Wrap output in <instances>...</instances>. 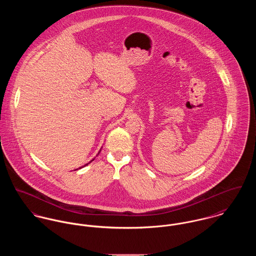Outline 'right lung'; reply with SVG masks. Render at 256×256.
<instances>
[{"instance_id": "add662e5", "label": "right lung", "mask_w": 256, "mask_h": 256, "mask_svg": "<svg viewBox=\"0 0 256 256\" xmlns=\"http://www.w3.org/2000/svg\"><path fill=\"white\" fill-rule=\"evenodd\" d=\"M101 149H102V148H101ZM101 149H100V151H101ZM100 151H99V152H98V154H99V153H100ZM98 154H97V155H96V156H98ZM94 159H95V158H94ZM94 159H92V160H91V161H90V162H89V163H87V164H86V165H84V166H82V167H80V169H82V168H84V167H86V166H87V165H88V164H90V163H91V162H92V161H93V160H94ZM76 170H78V169H76Z\"/></svg>"}]
</instances>
